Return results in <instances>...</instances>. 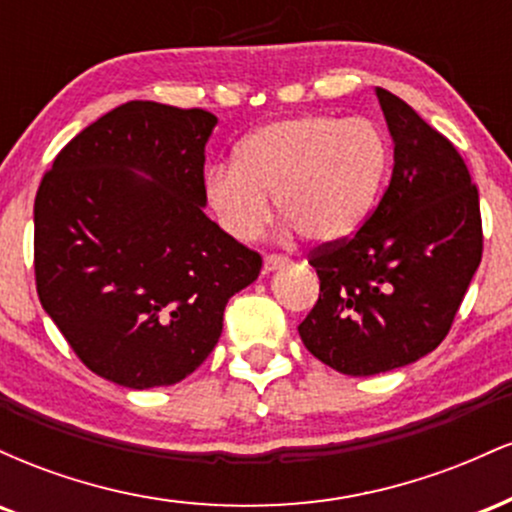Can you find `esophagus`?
Here are the masks:
<instances>
[{
	"mask_svg": "<svg viewBox=\"0 0 512 512\" xmlns=\"http://www.w3.org/2000/svg\"><path fill=\"white\" fill-rule=\"evenodd\" d=\"M284 264H289V257L286 255H279V252H269V255H264V272H274V269L284 267Z\"/></svg>",
	"mask_w": 512,
	"mask_h": 512,
	"instance_id": "1",
	"label": "esophagus"
}]
</instances>
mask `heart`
I'll list each match as a JSON object with an SVG mask.
<instances>
[{
	"instance_id": "obj_1",
	"label": "heart",
	"mask_w": 512,
	"mask_h": 512,
	"mask_svg": "<svg viewBox=\"0 0 512 512\" xmlns=\"http://www.w3.org/2000/svg\"><path fill=\"white\" fill-rule=\"evenodd\" d=\"M390 142L366 117L301 115L269 122L207 173V202L236 238H255L269 199L303 238L337 243L368 221L390 168Z\"/></svg>"
}]
</instances>
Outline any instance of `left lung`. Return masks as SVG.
<instances>
[{"label": "left lung", "mask_w": 512, "mask_h": 512, "mask_svg": "<svg viewBox=\"0 0 512 512\" xmlns=\"http://www.w3.org/2000/svg\"><path fill=\"white\" fill-rule=\"evenodd\" d=\"M375 93L395 139L390 185L354 236L308 255L320 296L298 325L310 354L356 378L431 354L484 250L479 190L462 156L402 98Z\"/></svg>", "instance_id": "1"}]
</instances>
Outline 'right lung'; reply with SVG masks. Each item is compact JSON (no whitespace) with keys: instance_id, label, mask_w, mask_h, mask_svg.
Masks as SVG:
<instances>
[{"instance_id":"obj_1","label":"right lung","mask_w":512,"mask_h":512,"mask_svg":"<svg viewBox=\"0 0 512 512\" xmlns=\"http://www.w3.org/2000/svg\"><path fill=\"white\" fill-rule=\"evenodd\" d=\"M202 108L129 101L57 154L35 195V289L79 361L132 390L211 354L233 293L262 269L204 214ZM144 172L149 181L137 176Z\"/></svg>"}]
</instances>
